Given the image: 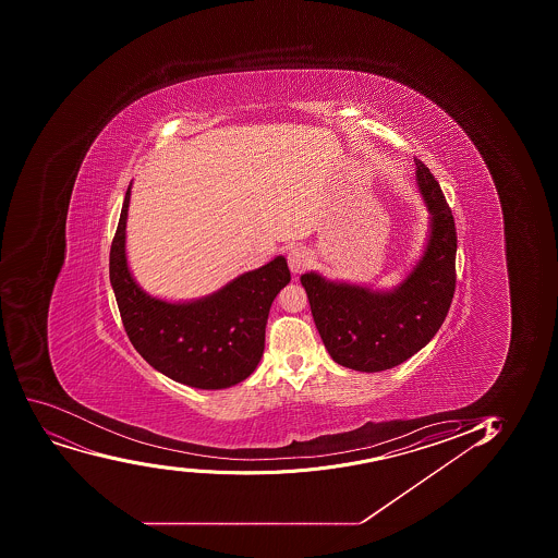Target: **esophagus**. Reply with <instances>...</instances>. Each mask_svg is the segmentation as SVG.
Listing matches in <instances>:
<instances>
[{"label": "esophagus", "instance_id": "obj_1", "mask_svg": "<svg viewBox=\"0 0 558 558\" xmlns=\"http://www.w3.org/2000/svg\"><path fill=\"white\" fill-rule=\"evenodd\" d=\"M288 264L291 272L299 275V272H302V270L311 264L310 251L302 247V245H294V247L289 248Z\"/></svg>", "mask_w": 558, "mask_h": 558}]
</instances>
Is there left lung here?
<instances>
[{"mask_svg": "<svg viewBox=\"0 0 558 558\" xmlns=\"http://www.w3.org/2000/svg\"><path fill=\"white\" fill-rule=\"evenodd\" d=\"M420 194L430 213L424 256L392 291L300 278L324 345L337 364L376 373L391 369L429 343L446 320L457 283V229L451 207L425 163L414 158Z\"/></svg>", "mask_w": 558, "mask_h": 558, "instance_id": "8db88e82", "label": "left lung"}]
</instances>
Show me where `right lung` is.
Wrapping results in <instances>:
<instances>
[{"label":"right lung","instance_id":"add662e5","mask_svg":"<svg viewBox=\"0 0 558 558\" xmlns=\"http://www.w3.org/2000/svg\"><path fill=\"white\" fill-rule=\"evenodd\" d=\"M131 185L112 238L109 276L123 327L134 349L156 371L198 389H226L245 380L265 348L270 304L291 282L288 262L276 256L205 299L171 304L134 282L125 256Z\"/></svg>","mask_w":558,"mask_h":558}]
</instances>
